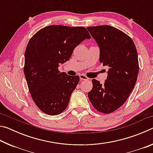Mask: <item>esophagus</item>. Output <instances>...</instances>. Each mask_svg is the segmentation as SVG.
I'll return each instance as SVG.
<instances>
[{"label": "esophagus", "instance_id": "34e87169", "mask_svg": "<svg viewBox=\"0 0 153 153\" xmlns=\"http://www.w3.org/2000/svg\"><path fill=\"white\" fill-rule=\"evenodd\" d=\"M79 78H80V80H81V81H82V80L88 79V77H86L84 74H80L79 75Z\"/></svg>", "mask_w": 153, "mask_h": 153}]
</instances>
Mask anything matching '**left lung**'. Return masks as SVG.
<instances>
[{
  "label": "left lung",
  "instance_id": "1",
  "mask_svg": "<svg viewBox=\"0 0 153 153\" xmlns=\"http://www.w3.org/2000/svg\"><path fill=\"white\" fill-rule=\"evenodd\" d=\"M87 30L99 47L100 62L109 67L104 84L92 80L88 97L99 112L112 113L124 104L135 86L139 71L136 48L131 38L110 25Z\"/></svg>",
  "mask_w": 153,
  "mask_h": 153
}]
</instances>
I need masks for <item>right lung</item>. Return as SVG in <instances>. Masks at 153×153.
<instances>
[{
  "instance_id": "add662e5",
  "label": "right lung",
  "mask_w": 153,
  "mask_h": 153,
  "mask_svg": "<svg viewBox=\"0 0 153 153\" xmlns=\"http://www.w3.org/2000/svg\"><path fill=\"white\" fill-rule=\"evenodd\" d=\"M90 36L84 27L48 25L33 35L25 52L24 74L32 99L45 113L56 115L69 104L78 76L60 72L74 50Z\"/></svg>"
}]
</instances>
